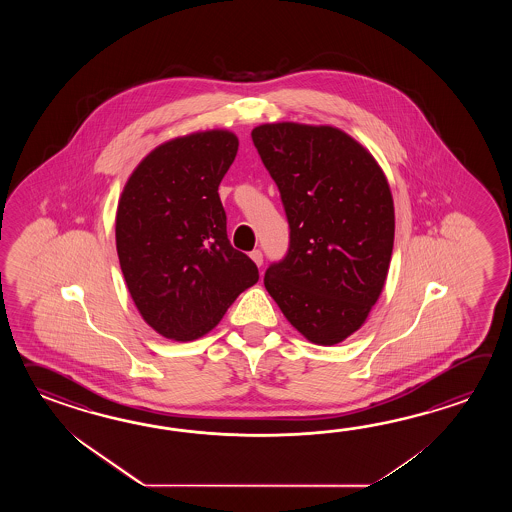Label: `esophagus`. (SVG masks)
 Returning a JSON list of instances; mask_svg holds the SVG:
<instances>
[{"mask_svg": "<svg viewBox=\"0 0 512 512\" xmlns=\"http://www.w3.org/2000/svg\"><path fill=\"white\" fill-rule=\"evenodd\" d=\"M251 258L258 267H261L263 265V252L260 251V249H256V251L251 252Z\"/></svg>", "mask_w": 512, "mask_h": 512, "instance_id": "1", "label": "esophagus"}]
</instances>
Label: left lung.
Returning <instances> with one entry per match:
<instances>
[{"instance_id":"8db88e82","label":"left lung","mask_w":512,"mask_h":512,"mask_svg":"<svg viewBox=\"0 0 512 512\" xmlns=\"http://www.w3.org/2000/svg\"><path fill=\"white\" fill-rule=\"evenodd\" d=\"M251 135L289 223V249L265 271V289L307 340L338 344L364 324L386 282L395 234L388 181L337 128L278 122Z\"/></svg>"}]
</instances>
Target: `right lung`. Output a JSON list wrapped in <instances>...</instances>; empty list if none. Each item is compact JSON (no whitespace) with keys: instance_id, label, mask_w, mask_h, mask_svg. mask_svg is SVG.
Returning <instances> with one entry per match:
<instances>
[{"instance_id":"1","label":"right lung","mask_w":512,"mask_h":512,"mask_svg":"<svg viewBox=\"0 0 512 512\" xmlns=\"http://www.w3.org/2000/svg\"><path fill=\"white\" fill-rule=\"evenodd\" d=\"M238 144L223 130L164 142L120 196V269L142 318L163 337H203L260 278L256 263L230 245L218 194Z\"/></svg>"}]
</instances>
